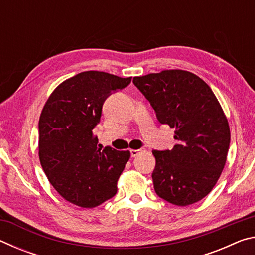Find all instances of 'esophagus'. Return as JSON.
<instances>
[{"label": "esophagus", "mask_w": 255, "mask_h": 255, "mask_svg": "<svg viewBox=\"0 0 255 255\" xmlns=\"http://www.w3.org/2000/svg\"><path fill=\"white\" fill-rule=\"evenodd\" d=\"M145 152V149H130V155L132 157H135V156H137V155H139L140 153H144Z\"/></svg>", "instance_id": "34e87169"}]
</instances>
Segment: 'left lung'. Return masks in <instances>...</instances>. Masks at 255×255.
I'll return each mask as SVG.
<instances>
[{
    "label": "left lung",
    "mask_w": 255,
    "mask_h": 255,
    "mask_svg": "<svg viewBox=\"0 0 255 255\" xmlns=\"http://www.w3.org/2000/svg\"><path fill=\"white\" fill-rule=\"evenodd\" d=\"M161 124L175 129L178 144L155 150L152 179L155 192L176 206L205 198L225 166L231 130L221 103L199 76L183 70H165L133 77Z\"/></svg>",
    "instance_id": "8db88e82"
}]
</instances>
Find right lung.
I'll return each mask as SVG.
<instances>
[{
    "mask_svg": "<svg viewBox=\"0 0 255 255\" xmlns=\"http://www.w3.org/2000/svg\"><path fill=\"white\" fill-rule=\"evenodd\" d=\"M130 81L106 72H82L62 82L42 108L40 164L56 191L73 205L93 208L117 193L130 152L98 148L93 128L106 99Z\"/></svg>",
    "mask_w": 255,
    "mask_h": 255,
    "instance_id": "obj_1",
    "label": "right lung"
}]
</instances>
